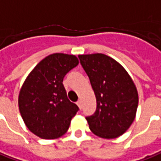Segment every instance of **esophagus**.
Instances as JSON below:
<instances>
[{"mask_svg":"<svg viewBox=\"0 0 161 161\" xmlns=\"http://www.w3.org/2000/svg\"><path fill=\"white\" fill-rule=\"evenodd\" d=\"M76 104H77V106H78L79 108H82V103H81V101H78V102L76 103Z\"/></svg>","mask_w":161,"mask_h":161,"instance_id":"34e87169","label":"esophagus"}]
</instances>
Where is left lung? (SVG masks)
<instances>
[{
	"mask_svg": "<svg viewBox=\"0 0 161 161\" xmlns=\"http://www.w3.org/2000/svg\"><path fill=\"white\" fill-rule=\"evenodd\" d=\"M94 92L97 107L86 117L95 136L112 139L122 136L132 125L138 107V92L126 70L103 53L78 55Z\"/></svg>",
	"mask_w": 161,
	"mask_h": 161,
	"instance_id": "8db88e82",
	"label": "left lung"
}]
</instances>
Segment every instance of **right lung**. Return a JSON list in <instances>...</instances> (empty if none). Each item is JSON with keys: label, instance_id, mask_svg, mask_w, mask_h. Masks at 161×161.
Masks as SVG:
<instances>
[{"label": "right lung", "instance_id": "add662e5", "mask_svg": "<svg viewBox=\"0 0 161 161\" xmlns=\"http://www.w3.org/2000/svg\"><path fill=\"white\" fill-rule=\"evenodd\" d=\"M78 65L75 55L53 53L35 67L19 95V107L26 127L40 138L56 139L67 133L78 107L68 99L66 74Z\"/></svg>", "mask_w": 161, "mask_h": 161}]
</instances>
